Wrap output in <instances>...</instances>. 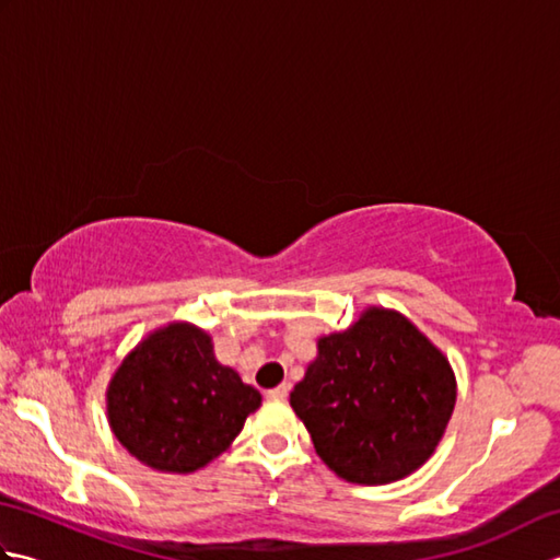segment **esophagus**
Listing matches in <instances>:
<instances>
[{
  "label": "esophagus",
  "instance_id": "esophagus-1",
  "mask_svg": "<svg viewBox=\"0 0 560 560\" xmlns=\"http://www.w3.org/2000/svg\"><path fill=\"white\" fill-rule=\"evenodd\" d=\"M289 397V385H279L273 389H267V399H287Z\"/></svg>",
  "mask_w": 560,
  "mask_h": 560
}]
</instances>
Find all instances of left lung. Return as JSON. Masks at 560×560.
Masks as SVG:
<instances>
[{
	"instance_id": "8db88e82",
	"label": "left lung",
	"mask_w": 560,
	"mask_h": 560,
	"mask_svg": "<svg viewBox=\"0 0 560 560\" xmlns=\"http://www.w3.org/2000/svg\"><path fill=\"white\" fill-rule=\"evenodd\" d=\"M457 401L447 355L389 307L371 305L317 355L291 392L315 452L339 479L392 483L431 459Z\"/></svg>"
}]
</instances>
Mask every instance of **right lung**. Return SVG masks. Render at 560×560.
Instances as JSON below:
<instances>
[{"instance_id": "1", "label": "right lung", "mask_w": 560, "mask_h": 560, "mask_svg": "<svg viewBox=\"0 0 560 560\" xmlns=\"http://www.w3.org/2000/svg\"><path fill=\"white\" fill-rule=\"evenodd\" d=\"M105 407L129 455L163 474H192L231 447L261 395L217 361L205 329L168 323L117 365Z\"/></svg>"}]
</instances>
